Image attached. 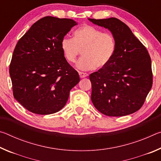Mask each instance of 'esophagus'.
<instances>
[{
	"instance_id": "esophagus-1",
	"label": "esophagus",
	"mask_w": 161,
	"mask_h": 161,
	"mask_svg": "<svg viewBox=\"0 0 161 161\" xmlns=\"http://www.w3.org/2000/svg\"><path fill=\"white\" fill-rule=\"evenodd\" d=\"M79 75H80V77L81 78H84V77H87V76H88V75H87L86 73L82 72H79Z\"/></svg>"
}]
</instances>
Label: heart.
<instances>
[{
	"instance_id": "1",
	"label": "heart",
	"mask_w": 161,
	"mask_h": 161,
	"mask_svg": "<svg viewBox=\"0 0 161 161\" xmlns=\"http://www.w3.org/2000/svg\"><path fill=\"white\" fill-rule=\"evenodd\" d=\"M116 47V38L111 32H103L91 25H84L76 30L73 39L62 37L61 50L64 58L74 63L81 51L82 57L77 67L81 70H90L107 66L112 59Z\"/></svg>"
}]
</instances>
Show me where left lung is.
Returning a JSON list of instances; mask_svg holds the SVG:
<instances>
[{
	"instance_id": "1",
	"label": "left lung",
	"mask_w": 161,
	"mask_h": 161,
	"mask_svg": "<svg viewBox=\"0 0 161 161\" xmlns=\"http://www.w3.org/2000/svg\"><path fill=\"white\" fill-rule=\"evenodd\" d=\"M89 20L107 28L116 47L107 66L92 73V102L108 116H123L139 110L153 84L151 59L145 46L126 24L116 18Z\"/></svg>"
}]
</instances>
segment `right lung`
Here are the masks:
<instances>
[{"instance_id":"obj_1","label":"right lung","mask_w":161,"mask_h":161,"mask_svg":"<svg viewBox=\"0 0 161 161\" xmlns=\"http://www.w3.org/2000/svg\"><path fill=\"white\" fill-rule=\"evenodd\" d=\"M76 25L72 19L46 16L18 40L9 67L13 94L31 112L40 115L58 112L80 81L78 72L61 50L62 37Z\"/></svg>"}]
</instances>
